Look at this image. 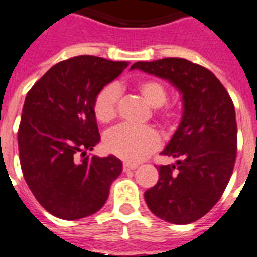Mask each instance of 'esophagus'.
<instances>
[{"label": "esophagus", "mask_w": 257, "mask_h": 257, "mask_svg": "<svg viewBox=\"0 0 257 257\" xmlns=\"http://www.w3.org/2000/svg\"><path fill=\"white\" fill-rule=\"evenodd\" d=\"M137 167H138L137 164H131V163H124V164H123V171L124 172L134 171V169H137Z\"/></svg>", "instance_id": "esophagus-1"}]
</instances>
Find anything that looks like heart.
Listing matches in <instances>:
<instances>
[{
	"label": "heart",
	"mask_w": 257,
	"mask_h": 257,
	"mask_svg": "<svg viewBox=\"0 0 257 257\" xmlns=\"http://www.w3.org/2000/svg\"><path fill=\"white\" fill-rule=\"evenodd\" d=\"M137 90L146 102L152 107H159L158 116L164 124H173L177 120V111L171 106H164L168 98V90L156 78H143L137 82ZM119 89L115 85H106L95 95L93 103L95 119L101 123H110L116 116ZM105 148L128 163H138L147 155L158 150L160 137L151 127H137L120 124L105 135Z\"/></svg>",
	"instance_id": "b5f03b06"
}]
</instances>
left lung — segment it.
Masks as SVG:
<instances>
[{
    "instance_id": "obj_1",
    "label": "left lung",
    "mask_w": 257,
    "mask_h": 257,
    "mask_svg": "<svg viewBox=\"0 0 257 257\" xmlns=\"http://www.w3.org/2000/svg\"><path fill=\"white\" fill-rule=\"evenodd\" d=\"M131 69L168 80L182 94L179 127L162 155L156 185L144 193L148 209L165 222L188 224L219 201L234 169L238 127L230 94L213 72L181 57L138 61Z\"/></svg>"
}]
</instances>
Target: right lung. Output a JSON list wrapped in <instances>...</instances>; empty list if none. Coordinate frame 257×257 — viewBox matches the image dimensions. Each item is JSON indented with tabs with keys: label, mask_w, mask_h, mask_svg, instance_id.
Here are the masks:
<instances>
[{
	"label": "right lung",
	"mask_w": 257,
	"mask_h": 257,
	"mask_svg": "<svg viewBox=\"0 0 257 257\" xmlns=\"http://www.w3.org/2000/svg\"><path fill=\"white\" fill-rule=\"evenodd\" d=\"M127 61L82 55L60 61L29 90L18 128L19 162L30 190L55 217L76 220L105 205L122 162L86 156L99 137L93 103Z\"/></svg>",
	"instance_id": "add662e5"
}]
</instances>
